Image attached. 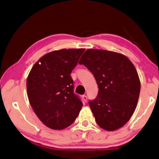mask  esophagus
Segmentation results:
<instances>
[{"mask_svg":"<svg viewBox=\"0 0 159 159\" xmlns=\"http://www.w3.org/2000/svg\"><path fill=\"white\" fill-rule=\"evenodd\" d=\"M82 99H83L84 101L86 102V101H87V96H86V95H82Z\"/></svg>","mask_w":159,"mask_h":159,"instance_id":"34e87169","label":"esophagus"}]
</instances>
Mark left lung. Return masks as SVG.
<instances>
[{
	"instance_id": "1",
	"label": "left lung",
	"mask_w": 159,
	"mask_h": 159,
	"mask_svg": "<svg viewBox=\"0 0 159 159\" xmlns=\"http://www.w3.org/2000/svg\"><path fill=\"white\" fill-rule=\"evenodd\" d=\"M93 75L97 97L89 102L97 124L114 131L127 123L135 111L140 91L136 68L126 56L104 50L89 49L79 61Z\"/></svg>"
}]
</instances>
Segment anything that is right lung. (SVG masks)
Returning <instances> with one entry per match:
<instances>
[{
    "label": "right lung",
    "mask_w": 159,
    "mask_h": 159,
    "mask_svg": "<svg viewBox=\"0 0 159 159\" xmlns=\"http://www.w3.org/2000/svg\"><path fill=\"white\" fill-rule=\"evenodd\" d=\"M85 49H62L49 52L33 66L27 79L30 104L43 123L63 129L73 123L83 106L74 93L70 73Z\"/></svg>",
    "instance_id": "add662e5"
}]
</instances>
